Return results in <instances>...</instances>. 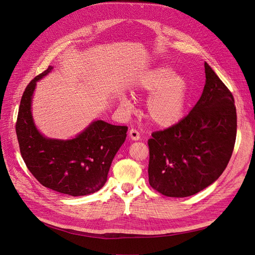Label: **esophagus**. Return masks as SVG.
<instances>
[{"mask_svg": "<svg viewBox=\"0 0 255 255\" xmlns=\"http://www.w3.org/2000/svg\"><path fill=\"white\" fill-rule=\"evenodd\" d=\"M129 135H130V137H131L132 140H138L139 137H140V136H139V132H138L136 129H134V128L130 129Z\"/></svg>", "mask_w": 255, "mask_h": 255, "instance_id": "esophagus-1", "label": "esophagus"}]
</instances>
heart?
Wrapping results in <instances>:
<instances>
[{
    "label": "heart",
    "instance_id": "b5f03b06",
    "mask_svg": "<svg viewBox=\"0 0 255 255\" xmlns=\"http://www.w3.org/2000/svg\"><path fill=\"white\" fill-rule=\"evenodd\" d=\"M137 90L152 94L146 101V117L157 126L168 127L179 122L184 114L188 86L182 76L175 75L170 67L160 66L144 73L138 80ZM130 107L127 98L121 101Z\"/></svg>",
    "mask_w": 255,
    "mask_h": 255
}]
</instances>
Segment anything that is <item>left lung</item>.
<instances>
[{
    "label": "left lung",
    "mask_w": 255,
    "mask_h": 255,
    "mask_svg": "<svg viewBox=\"0 0 255 255\" xmlns=\"http://www.w3.org/2000/svg\"><path fill=\"white\" fill-rule=\"evenodd\" d=\"M206 85L180 122L155 131L148 140L149 183L169 197L193 195L215 182L232 157L237 111L232 92L205 63Z\"/></svg>",
    "instance_id": "8db88e82"
}]
</instances>
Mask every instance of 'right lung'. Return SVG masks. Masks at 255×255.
Instances as JSON below:
<instances>
[{
  "label": "right lung",
  "instance_id": "1",
  "mask_svg": "<svg viewBox=\"0 0 255 255\" xmlns=\"http://www.w3.org/2000/svg\"><path fill=\"white\" fill-rule=\"evenodd\" d=\"M51 69L49 66L33 78L22 94L15 124L20 154L32 175L46 188L71 196L91 194L105 184L128 127L99 120L70 140L49 139L40 134L33 122L31 100L36 82Z\"/></svg>",
  "mask_w": 255,
  "mask_h": 255
}]
</instances>
